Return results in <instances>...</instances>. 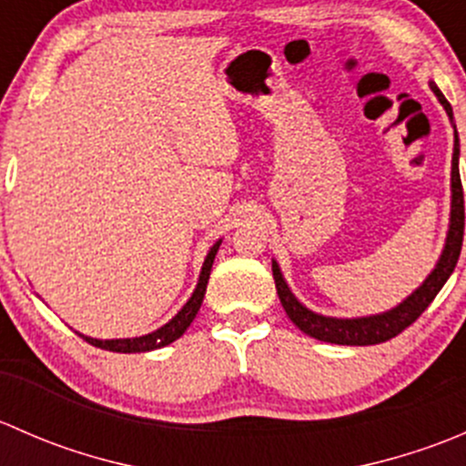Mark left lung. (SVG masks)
<instances>
[{
  "label": "left lung",
  "mask_w": 466,
  "mask_h": 466,
  "mask_svg": "<svg viewBox=\"0 0 466 466\" xmlns=\"http://www.w3.org/2000/svg\"><path fill=\"white\" fill-rule=\"evenodd\" d=\"M433 92L440 98L441 106L446 107L449 116L453 119V110H451L449 101L444 98V94L433 86ZM458 155H460V142L458 133H455V146H453V171H451V191H453V200H451V228L449 237H446L444 252H441L440 263L435 266V270L431 272L429 279L406 299V302L399 304L397 309L388 313H380V316H370V318H356V320H338V318H324L318 313L304 309L298 299L293 298V293L286 286L284 277H281L279 266L272 263V277H275L277 295H279V302L284 307L286 316L293 320L295 327L299 331H304L307 336L318 338V340L333 342V345H379V342L390 340V338L399 336L403 329L410 327L421 313L429 309V304L433 302L435 295L440 293L441 286L446 284V279L453 272L455 263H458L460 250H462V237H464V194H462V180H460V168H458Z\"/></svg>",
  "instance_id": "1"
}]
</instances>
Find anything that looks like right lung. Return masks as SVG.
I'll use <instances>...</instances> for the list:
<instances>
[{"instance_id": "1", "label": "right lung", "mask_w": 466, "mask_h": 466, "mask_svg": "<svg viewBox=\"0 0 466 466\" xmlns=\"http://www.w3.org/2000/svg\"><path fill=\"white\" fill-rule=\"evenodd\" d=\"M218 246H220V241L216 243V246L209 250V255H207L203 272H200L198 286H196V290H194V295H191L189 302L182 307V311L177 313V316L173 318L171 322L164 324L162 329L148 333V336L126 338V340H96V338H87V336H83V340L89 342V345H94V347H101V350L119 351V354H133V351H150V350H159V347H164V345H171V342L177 340V338H180L182 333L187 331V327L194 322L196 313H198L200 304H203L207 281H209L211 263H214V257H216V252H218Z\"/></svg>"}]
</instances>
